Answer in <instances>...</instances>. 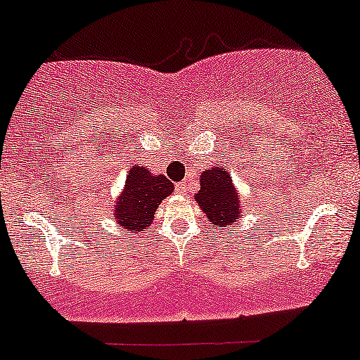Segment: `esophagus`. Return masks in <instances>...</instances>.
I'll list each match as a JSON object with an SVG mask.
<instances>
[{
	"instance_id": "obj_1",
	"label": "esophagus",
	"mask_w": 360,
	"mask_h": 360,
	"mask_svg": "<svg viewBox=\"0 0 360 360\" xmlns=\"http://www.w3.org/2000/svg\"><path fill=\"white\" fill-rule=\"evenodd\" d=\"M176 191L179 194H186L189 191V181H181V183H176Z\"/></svg>"
}]
</instances>
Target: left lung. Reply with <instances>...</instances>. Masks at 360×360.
I'll return each instance as SVG.
<instances>
[{"label":"left lung","mask_w":360,"mask_h":360,"mask_svg":"<svg viewBox=\"0 0 360 360\" xmlns=\"http://www.w3.org/2000/svg\"><path fill=\"white\" fill-rule=\"evenodd\" d=\"M196 201L207 214L211 228L233 226L245 213L240 194L233 186L231 174H228L223 167L206 169L202 172L201 189L196 194Z\"/></svg>","instance_id":"obj_1"}]
</instances>
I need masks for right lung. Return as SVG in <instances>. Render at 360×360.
I'll return each instance as SVG.
<instances>
[{
    "label": "right lung",
    "instance_id": "1",
    "mask_svg": "<svg viewBox=\"0 0 360 360\" xmlns=\"http://www.w3.org/2000/svg\"><path fill=\"white\" fill-rule=\"evenodd\" d=\"M174 191L166 176H153L149 169L137 166L129 172L125 188L114 206V219L129 231H142L154 219L164 198Z\"/></svg>",
    "mask_w": 360,
    "mask_h": 360
}]
</instances>
